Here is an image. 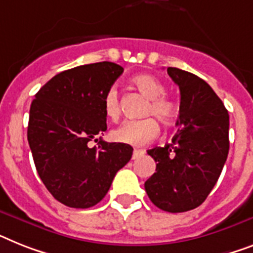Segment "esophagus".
<instances>
[{"instance_id": "esophagus-1", "label": "esophagus", "mask_w": 253, "mask_h": 253, "mask_svg": "<svg viewBox=\"0 0 253 253\" xmlns=\"http://www.w3.org/2000/svg\"><path fill=\"white\" fill-rule=\"evenodd\" d=\"M143 154H145V150H134V151H133V156H131V159L133 160L138 159V158H141Z\"/></svg>"}]
</instances>
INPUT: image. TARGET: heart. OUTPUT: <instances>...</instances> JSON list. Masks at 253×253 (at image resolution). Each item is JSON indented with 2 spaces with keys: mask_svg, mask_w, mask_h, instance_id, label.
<instances>
[{
  "mask_svg": "<svg viewBox=\"0 0 253 253\" xmlns=\"http://www.w3.org/2000/svg\"><path fill=\"white\" fill-rule=\"evenodd\" d=\"M130 83L138 89L141 94L147 98V103L143 108V115H154L160 123L169 124L176 118L178 107L177 103L169 97L164 95L166 86L156 77L151 75H135ZM104 115L111 120H118L122 112L120 98L118 89L108 87L103 97ZM159 133V125L155 119L145 118L141 120H128L112 131V138L116 142L130 146H145L155 138Z\"/></svg>",
  "mask_w": 253,
  "mask_h": 253,
  "instance_id": "heart-1",
  "label": "heart"
}]
</instances>
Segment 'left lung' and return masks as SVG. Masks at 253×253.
<instances>
[{"instance_id": "left-lung-1", "label": "left lung", "mask_w": 253, "mask_h": 253, "mask_svg": "<svg viewBox=\"0 0 253 253\" xmlns=\"http://www.w3.org/2000/svg\"><path fill=\"white\" fill-rule=\"evenodd\" d=\"M178 85V131L170 143L147 154L156 172L145 182L150 200L170 213L194 210L216 185L229 154V114L213 89L200 77L168 67Z\"/></svg>"}]
</instances>
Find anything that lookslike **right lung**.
Here are the masks:
<instances>
[{"label":"right lung","instance_id":"obj_1","mask_svg":"<svg viewBox=\"0 0 253 253\" xmlns=\"http://www.w3.org/2000/svg\"><path fill=\"white\" fill-rule=\"evenodd\" d=\"M124 68L112 62L63 71L35 95L28 143L37 173L49 193L71 208H90L107 194L133 147L97 135L107 129L103 97ZM94 139L97 146L87 145Z\"/></svg>","mask_w":253,"mask_h":253}]
</instances>
